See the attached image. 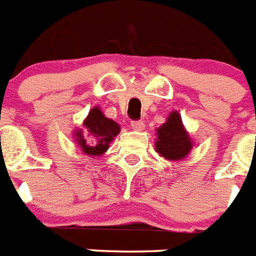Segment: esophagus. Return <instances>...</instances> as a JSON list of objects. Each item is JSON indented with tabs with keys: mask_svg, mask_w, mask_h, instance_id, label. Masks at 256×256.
<instances>
[{
	"mask_svg": "<svg viewBox=\"0 0 256 256\" xmlns=\"http://www.w3.org/2000/svg\"><path fill=\"white\" fill-rule=\"evenodd\" d=\"M130 126L136 130H142L144 128V123L142 120H132L130 122Z\"/></svg>",
	"mask_w": 256,
	"mask_h": 256,
	"instance_id": "esophagus-1",
	"label": "esophagus"
}]
</instances>
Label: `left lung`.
Here are the masks:
<instances>
[{
    "instance_id": "left-lung-1",
    "label": "left lung",
    "mask_w": 256,
    "mask_h": 256,
    "mask_svg": "<svg viewBox=\"0 0 256 256\" xmlns=\"http://www.w3.org/2000/svg\"><path fill=\"white\" fill-rule=\"evenodd\" d=\"M155 144L156 151L168 160L183 159L190 152L191 140L183 128L182 119L177 112H172L168 120L158 130Z\"/></svg>"
}]
</instances>
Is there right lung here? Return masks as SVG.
Here are the masks:
<instances>
[{
	"label": "right lung",
	"mask_w": 256,
	"mask_h": 256,
	"mask_svg": "<svg viewBox=\"0 0 256 256\" xmlns=\"http://www.w3.org/2000/svg\"><path fill=\"white\" fill-rule=\"evenodd\" d=\"M84 128L90 133V144L84 140L82 130L76 132V142L82 148L87 155L96 156L105 152L108 148V144L112 141L115 136H118L120 128L112 119L105 118L98 108H94L84 120ZM92 144H91L90 142Z\"/></svg>",
	"instance_id": "obj_1"
}]
</instances>
